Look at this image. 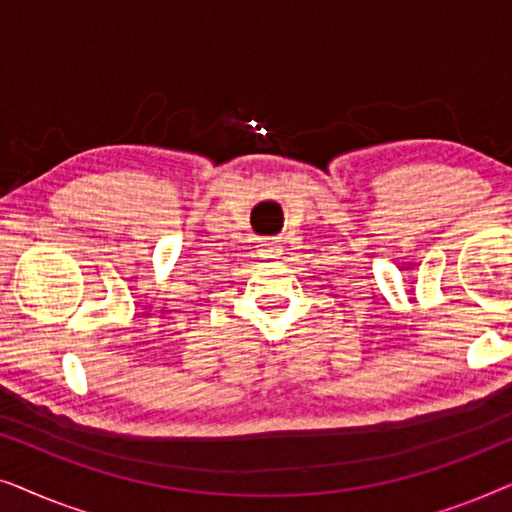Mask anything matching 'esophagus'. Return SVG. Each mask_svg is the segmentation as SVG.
Instances as JSON below:
<instances>
[{"label":"esophagus","instance_id":"1","mask_svg":"<svg viewBox=\"0 0 512 512\" xmlns=\"http://www.w3.org/2000/svg\"><path fill=\"white\" fill-rule=\"evenodd\" d=\"M261 256L263 258H277L279 256V247H277V244H263Z\"/></svg>","mask_w":512,"mask_h":512}]
</instances>
